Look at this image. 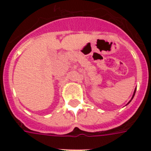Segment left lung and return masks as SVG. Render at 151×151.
Wrapping results in <instances>:
<instances>
[{"mask_svg": "<svg viewBox=\"0 0 151 151\" xmlns=\"http://www.w3.org/2000/svg\"><path fill=\"white\" fill-rule=\"evenodd\" d=\"M135 93H136V90H135V92H134V94H133V96H132V98H133L134 96H135ZM129 103H130V101H129Z\"/></svg>", "mask_w": 151, "mask_h": 151, "instance_id": "obj_1", "label": "left lung"}]
</instances>
